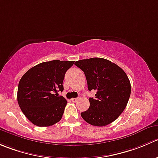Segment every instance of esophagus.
I'll use <instances>...</instances> for the list:
<instances>
[{"mask_svg":"<svg viewBox=\"0 0 158 158\" xmlns=\"http://www.w3.org/2000/svg\"><path fill=\"white\" fill-rule=\"evenodd\" d=\"M78 99H78V98H73V99H72L71 100H72V102H76V101L78 100Z\"/></svg>","mask_w":158,"mask_h":158,"instance_id":"1","label":"esophagus"}]
</instances>
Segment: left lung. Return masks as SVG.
<instances>
[{
    "mask_svg": "<svg viewBox=\"0 0 158 158\" xmlns=\"http://www.w3.org/2000/svg\"><path fill=\"white\" fill-rule=\"evenodd\" d=\"M75 65L85 73L88 89L96 92L89 98V108L81 113L89 124L103 127L116 120L127 105L131 85L125 72L116 64L102 58L82 59Z\"/></svg>",
    "mask_w": 158,
    "mask_h": 158,
    "instance_id": "obj_1",
    "label": "left lung"
}]
</instances>
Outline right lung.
Wrapping results in <instances>:
<instances>
[{
  "instance_id": "obj_1",
  "label": "right lung",
  "mask_w": 158,
  "mask_h": 158,
  "mask_svg": "<svg viewBox=\"0 0 158 158\" xmlns=\"http://www.w3.org/2000/svg\"><path fill=\"white\" fill-rule=\"evenodd\" d=\"M74 61L52 60L26 72L18 88V102L24 116L38 127H49L62 119L67 101L57 96L64 89L63 79Z\"/></svg>"
}]
</instances>
